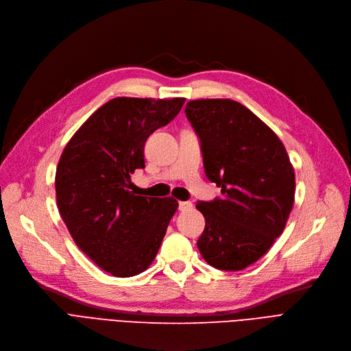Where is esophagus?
<instances>
[{
	"instance_id": "obj_1",
	"label": "esophagus",
	"mask_w": 351,
	"mask_h": 351,
	"mask_svg": "<svg viewBox=\"0 0 351 351\" xmlns=\"http://www.w3.org/2000/svg\"><path fill=\"white\" fill-rule=\"evenodd\" d=\"M193 208V203L191 202H180L178 203V210L180 211H189Z\"/></svg>"
}]
</instances>
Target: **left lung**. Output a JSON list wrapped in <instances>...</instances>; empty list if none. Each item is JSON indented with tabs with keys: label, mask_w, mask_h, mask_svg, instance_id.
I'll list each match as a JSON object with an SVG mask.
<instances>
[{
	"label": "left lung",
	"mask_w": 351,
	"mask_h": 351,
	"mask_svg": "<svg viewBox=\"0 0 351 351\" xmlns=\"http://www.w3.org/2000/svg\"><path fill=\"white\" fill-rule=\"evenodd\" d=\"M186 115L202 143L206 176L223 194L195 206L206 219L197 247L215 269L243 270L285 230L294 204V169L276 132L237 101L193 99Z\"/></svg>",
	"instance_id": "left-lung-1"
}]
</instances>
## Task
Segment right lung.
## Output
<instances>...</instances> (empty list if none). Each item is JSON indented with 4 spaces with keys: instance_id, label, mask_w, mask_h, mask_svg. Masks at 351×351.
Segmentation results:
<instances>
[{
    "instance_id": "add662e5",
    "label": "right lung",
    "mask_w": 351,
    "mask_h": 351,
    "mask_svg": "<svg viewBox=\"0 0 351 351\" xmlns=\"http://www.w3.org/2000/svg\"><path fill=\"white\" fill-rule=\"evenodd\" d=\"M186 98L117 97L99 107L65 145L56 173L57 206L71 237L115 277L147 270L178 203L130 191L144 169V144L169 124Z\"/></svg>"
}]
</instances>
